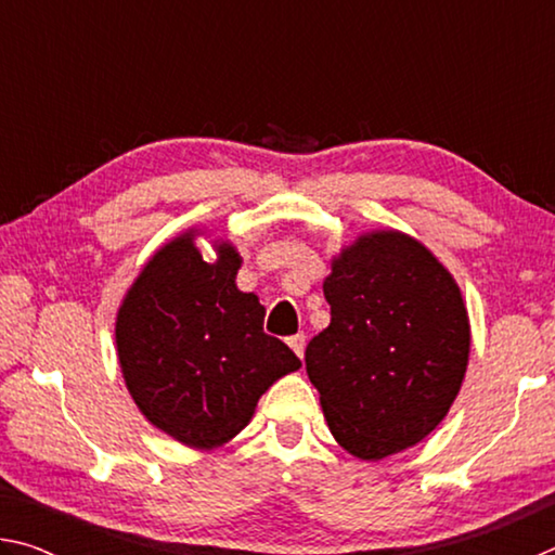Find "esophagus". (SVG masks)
<instances>
[{
	"instance_id": "1",
	"label": "esophagus",
	"mask_w": 555,
	"mask_h": 555,
	"mask_svg": "<svg viewBox=\"0 0 555 555\" xmlns=\"http://www.w3.org/2000/svg\"><path fill=\"white\" fill-rule=\"evenodd\" d=\"M288 347L291 350H294L300 360H304V350H306V335L304 333H296V335H291L288 337Z\"/></svg>"
}]
</instances>
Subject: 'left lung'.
<instances>
[{
    "instance_id": "1",
    "label": "left lung",
    "mask_w": 555,
    "mask_h": 555,
    "mask_svg": "<svg viewBox=\"0 0 555 555\" xmlns=\"http://www.w3.org/2000/svg\"><path fill=\"white\" fill-rule=\"evenodd\" d=\"M331 325L306 347L308 379L347 453L382 460L424 440L453 406L469 357L463 294L434 251L364 232L323 284Z\"/></svg>"
}]
</instances>
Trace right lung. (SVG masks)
I'll return each instance as SVG.
<instances>
[{
  "instance_id": "obj_1",
  "label": "right lung",
  "mask_w": 555,
  "mask_h": 555,
  "mask_svg": "<svg viewBox=\"0 0 555 555\" xmlns=\"http://www.w3.org/2000/svg\"><path fill=\"white\" fill-rule=\"evenodd\" d=\"M198 234H178L146 261L117 311L115 340L149 424L212 450L249 424L261 393L300 360L264 333L259 298L234 284L240 251L215 240V261H205Z\"/></svg>"
}]
</instances>
